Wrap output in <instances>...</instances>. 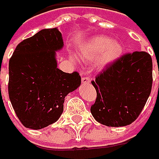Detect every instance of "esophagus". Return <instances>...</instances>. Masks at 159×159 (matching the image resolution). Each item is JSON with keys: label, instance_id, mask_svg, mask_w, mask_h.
Returning <instances> with one entry per match:
<instances>
[{"label": "esophagus", "instance_id": "esophagus-1", "mask_svg": "<svg viewBox=\"0 0 159 159\" xmlns=\"http://www.w3.org/2000/svg\"><path fill=\"white\" fill-rule=\"evenodd\" d=\"M81 82L83 84H89L90 83V79L88 77H82L81 79Z\"/></svg>", "mask_w": 159, "mask_h": 159}]
</instances>
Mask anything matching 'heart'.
I'll use <instances>...</instances> for the list:
<instances>
[{
    "instance_id": "obj_1",
    "label": "heart",
    "mask_w": 159,
    "mask_h": 159,
    "mask_svg": "<svg viewBox=\"0 0 159 159\" xmlns=\"http://www.w3.org/2000/svg\"><path fill=\"white\" fill-rule=\"evenodd\" d=\"M122 45L117 40H112L107 36L93 38L81 51V59L94 61L100 57V64L108 65L118 60L122 54Z\"/></svg>"
}]
</instances>
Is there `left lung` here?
Masks as SVG:
<instances>
[{
	"mask_svg": "<svg viewBox=\"0 0 159 159\" xmlns=\"http://www.w3.org/2000/svg\"><path fill=\"white\" fill-rule=\"evenodd\" d=\"M149 53L134 51L111 62L92 81L97 98L91 113L99 123L120 127L134 122L148 99L153 83Z\"/></svg>",
	"mask_w": 159,
	"mask_h": 159,
	"instance_id": "1",
	"label": "left lung"
}]
</instances>
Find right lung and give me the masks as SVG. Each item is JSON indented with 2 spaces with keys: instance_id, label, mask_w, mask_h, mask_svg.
Segmentation results:
<instances>
[{
  "instance_id": "add662e5",
  "label": "right lung",
  "mask_w": 159,
  "mask_h": 159,
  "mask_svg": "<svg viewBox=\"0 0 159 159\" xmlns=\"http://www.w3.org/2000/svg\"><path fill=\"white\" fill-rule=\"evenodd\" d=\"M62 47L56 27L43 29L20 42L9 61V98L26 128L39 130L57 121L65 97L81 84L77 72L57 68L55 51Z\"/></svg>"
}]
</instances>
